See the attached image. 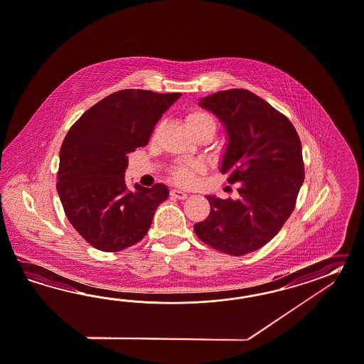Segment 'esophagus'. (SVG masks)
<instances>
[{
    "instance_id": "34e87169",
    "label": "esophagus",
    "mask_w": 364,
    "mask_h": 364,
    "mask_svg": "<svg viewBox=\"0 0 364 364\" xmlns=\"http://www.w3.org/2000/svg\"><path fill=\"white\" fill-rule=\"evenodd\" d=\"M170 196H173V198H176V199H181V200H183V199H186L187 194L185 191H181V190H177V188H173L171 191H170Z\"/></svg>"
}]
</instances>
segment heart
Segmentation results:
<instances>
[{
	"mask_svg": "<svg viewBox=\"0 0 364 364\" xmlns=\"http://www.w3.org/2000/svg\"><path fill=\"white\" fill-rule=\"evenodd\" d=\"M186 125L190 131L200 128V127H211L215 129V120L210 113L203 112V111H194V112L187 114ZM196 171H200V166L196 164L181 165L174 170L173 178L179 185L187 186L194 182Z\"/></svg>",
	"mask_w": 364,
	"mask_h": 364,
	"instance_id": "heart-1",
	"label": "heart"
}]
</instances>
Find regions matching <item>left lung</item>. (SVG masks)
I'll return each instance as SVG.
<instances>
[{
  "label": "left lung",
  "instance_id": "obj_1",
  "mask_svg": "<svg viewBox=\"0 0 364 364\" xmlns=\"http://www.w3.org/2000/svg\"><path fill=\"white\" fill-rule=\"evenodd\" d=\"M198 104L223 124L220 171L240 186L237 199L205 196L211 211L194 231L214 250L242 256L272 240L293 213L305 179L301 141L282 113L247 90L219 91Z\"/></svg>",
  "mask_w": 364,
  "mask_h": 364
}]
</instances>
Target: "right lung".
<instances>
[{"instance_id": "add662e5", "label": "right lung", "mask_w": 364, "mask_h": 364, "mask_svg": "<svg viewBox=\"0 0 364 364\" xmlns=\"http://www.w3.org/2000/svg\"><path fill=\"white\" fill-rule=\"evenodd\" d=\"M181 94L122 90L95 104L65 134L56 190L65 216L96 250L117 252L140 242L168 196L157 183L128 188V154L145 146L162 113Z\"/></svg>"}]
</instances>
